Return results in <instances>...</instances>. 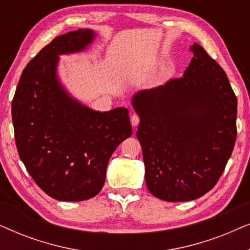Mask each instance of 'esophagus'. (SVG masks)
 Here are the masks:
<instances>
[{
    "label": "esophagus",
    "mask_w": 250,
    "mask_h": 250,
    "mask_svg": "<svg viewBox=\"0 0 250 250\" xmlns=\"http://www.w3.org/2000/svg\"><path fill=\"white\" fill-rule=\"evenodd\" d=\"M139 123H140L139 116L138 115H132L131 116V124H132L133 127H136V126L139 125Z\"/></svg>",
    "instance_id": "34e87169"
}]
</instances>
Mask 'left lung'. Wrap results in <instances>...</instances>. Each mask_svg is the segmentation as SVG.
Instances as JSON below:
<instances>
[{
  "label": "left lung",
  "mask_w": 250,
  "mask_h": 250,
  "mask_svg": "<svg viewBox=\"0 0 250 250\" xmlns=\"http://www.w3.org/2000/svg\"><path fill=\"white\" fill-rule=\"evenodd\" d=\"M182 78L131 99L140 117L146 188L165 201H190L214 188L237 138V97L227 74L198 43Z\"/></svg>",
  "instance_id": "left-lung-1"
}]
</instances>
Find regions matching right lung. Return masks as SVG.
Masks as SVG:
<instances>
[{"mask_svg":"<svg viewBox=\"0 0 250 250\" xmlns=\"http://www.w3.org/2000/svg\"><path fill=\"white\" fill-rule=\"evenodd\" d=\"M95 37L90 28L57 36L23 69L12 100L20 159L37 186L60 201L97 196L111 155L132 135L127 109L94 110L60 80V56L84 52Z\"/></svg>","mask_w":250,"mask_h":250,"instance_id":"1","label":"right lung"}]
</instances>
